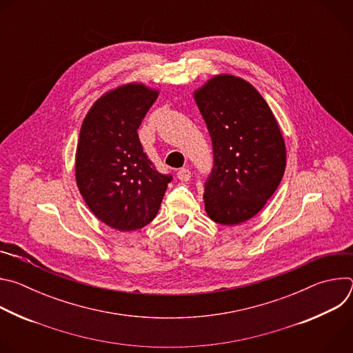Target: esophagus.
I'll return each mask as SVG.
<instances>
[{
	"label": "esophagus",
	"instance_id": "esophagus-1",
	"mask_svg": "<svg viewBox=\"0 0 353 353\" xmlns=\"http://www.w3.org/2000/svg\"><path fill=\"white\" fill-rule=\"evenodd\" d=\"M177 179L181 180V181H188V180L191 179V172H190L188 169L183 168V169H180V170L177 172Z\"/></svg>",
	"mask_w": 353,
	"mask_h": 353
}]
</instances>
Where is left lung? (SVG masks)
Masks as SVG:
<instances>
[{
    "label": "left lung",
    "instance_id": "obj_1",
    "mask_svg": "<svg viewBox=\"0 0 353 353\" xmlns=\"http://www.w3.org/2000/svg\"><path fill=\"white\" fill-rule=\"evenodd\" d=\"M212 139L214 168L205 181L208 216L239 225L257 215L286 166L285 141L260 92L233 75H216L194 92Z\"/></svg>",
    "mask_w": 353,
    "mask_h": 353
}]
</instances>
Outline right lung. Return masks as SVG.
I'll list each match as a JSON object with an SVG mask.
<instances>
[{
	"label": "right lung",
	"mask_w": 353,
	"mask_h": 353,
	"mask_svg": "<svg viewBox=\"0 0 353 353\" xmlns=\"http://www.w3.org/2000/svg\"><path fill=\"white\" fill-rule=\"evenodd\" d=\"M158 94L143 83L121 85L96 100L81 127L79 192L96 218L120 232L152 222L172 180L149 161L137 131Z\"/></svg>",
	"instance_id": "add662e5"
}]
</instances>
